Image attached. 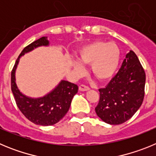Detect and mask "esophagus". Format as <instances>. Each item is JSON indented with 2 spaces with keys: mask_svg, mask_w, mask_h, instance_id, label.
Wrapping results in <instances>:
<instances>
[{
  "mask_svg": "<svg viewBox=\"0 0 156 156\" xmlns=\"http://www.w3.org/2000/svg\"><path fill=\"white\" fill-rule=\"evenodd\" d=\"M79 90L80 91H87V90H90V88L88 87L85 86V85H80L79 87Z\"/></svg>",
  "mask_w": 156,
  "mask_h": 156,
  "instance_id": "obj_1",
  "label": "esophagus"
}]
</instances>
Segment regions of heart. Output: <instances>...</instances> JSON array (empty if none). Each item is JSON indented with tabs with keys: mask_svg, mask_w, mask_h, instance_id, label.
Listing matches in <instances>:
<instances>
[{
	"mask_svg": "<svg viewBox=\"0 0 156 156\" xmlns=\"http://www.w3.org/2000/svg\"><path fill=\"white\" fill-rule=\"evenodd\" d=\"M78 61L73 62V68L76 75L84 71L83 65H90V73L100 81L111 79L117 71L120 60L119 47L113 42L98 41L80 48Z\"/></svg>",
	"mask_w": 156,
	"mask_h": 156,
	"instance_id": "b5f03b06",
	"label": "heart"
}]
</instances>
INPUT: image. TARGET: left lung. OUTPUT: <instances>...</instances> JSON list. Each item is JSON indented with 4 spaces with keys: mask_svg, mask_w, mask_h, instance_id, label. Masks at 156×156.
<instances>
[{
    "mask_svg": "<svg viewBox=\"0 0 156 156\" xmlns=\"http://www.w3.org/2000/svg\"><path fill=\"white\" fill-rule=\"evenodd\" d=\"M145 73L133 51L126 54L121 69L105 88L99 89L95 112L106 123L118 125L129 119L143 102Z\"/></svg>",
    "mask_w": 156,
    "mask_h": 156,
    "instance_id": "8db88e82",
    "label": "left lung"
}]
</instances>
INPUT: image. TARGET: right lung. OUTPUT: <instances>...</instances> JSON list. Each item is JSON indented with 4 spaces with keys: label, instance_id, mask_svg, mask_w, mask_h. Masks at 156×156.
<instances>
[{
    "label": "right lung",
    "instance_id": "obj_1",
    "mask_svg": "<svg viewBox=\"0 0 156 156\" xmlns=\"http://www.w3.org/2000/svg\"><path fill=\"white\" fill-rule=\"evenodd\" d=\"M48 37H43L24 48L16 62L12 72V91L22 113L35 124L51 126L62 119L69 109L72 99L78 92V86L66 80H61L55 87L42 97L32 98L22 93L16 83V73L19 59L25 54L39 47H48Z\"/></svg>",
    "mask_w": 156,
    "mask_h": 156
}]
</instances>
